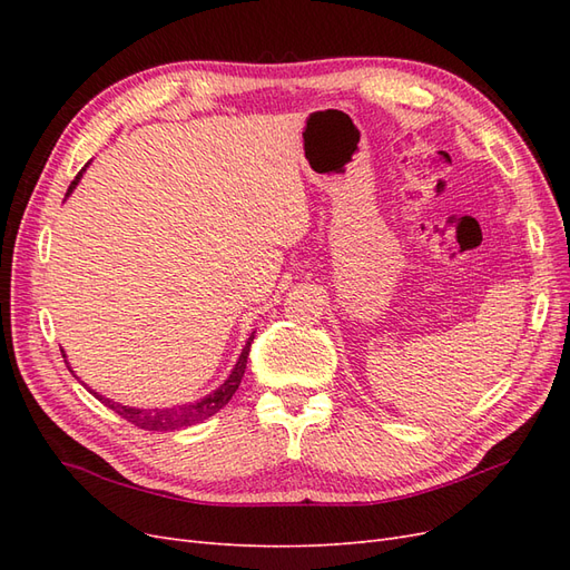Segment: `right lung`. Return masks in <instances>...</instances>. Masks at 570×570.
I'll return each instance as SVG.
<instances>
[{"mask_svg": "<svg viewBox=\"0 0 570 570\" xmlns=\"http://www.w3.org/2000/svg\"><path fill=\"white\" fill-rule=\"evenodd\" d=\"M88 166H85V168H88ZM85 168L76 176V180L68 185L66 197L71 195L73 189H76V185L80 183ZM254 333L247 337L245 350H243V354H239V358L235 361V368L230 371V375L226 377V381H223L214 392L202 396V400H197V402H187V404H178V406H164V409H137V406H126V404H120V402H114V400H109V396L99 394V392H95L90 387L88 390L97 396L101 404L109 406L111 411H116L120 419H126L128 423L142 428V430H161V433H168V430H170V433H174V430L197 425V423H202L206 419H212L214 413H218L223 406H226L233 400V394L237 392L239 383H243V375H245V368H247L249 347H252V342H254ZM63 358H66V354H63ZM66 364H68V361H66Z\"/></svg>", "mask_w": 570, "mask_h": 570, "instance_id": "obj_1", "label": "right lung"}]
</instances>
